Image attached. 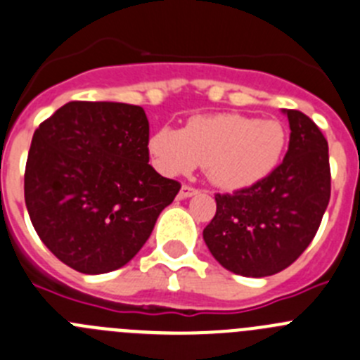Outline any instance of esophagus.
I'll return each mask as SVG.
<instances>
[{"label": "esophagus", "instance_id": "34e87169", "mask_svg": "<svg viewBox=\"0 0 360 360\" xmlns=\"http://www.w3.org/2000/svg\"><path fill=\"white\" fill-rule=\"evenodd\" d=\"M197 193H199V190H197V188L190 186V184H183V188H181V191H179V197L181 199H188V197H193V195H197Z\"/></svg>", "mask_w": 360, "mask_h": 360}]
</instances>
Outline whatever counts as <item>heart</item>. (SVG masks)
<instances>
[{"mask_svg": "<svg viewBox=\"0 0 360 360\" xmlns=\"http://www.w3.org/2000/svg\"><path fill=\"white\" fill-rule=\"evenodd\" d=\"M286 143L278 120L214 113L191 117L183 129L160 127L150 136L149 150L170 176L204 165L211 183L234 191L266 179L281 163Z\"/></svg>", "mask_w": 360, "mask_h": 360, "instance_id": "1", "label": "heart"}]
</instances>
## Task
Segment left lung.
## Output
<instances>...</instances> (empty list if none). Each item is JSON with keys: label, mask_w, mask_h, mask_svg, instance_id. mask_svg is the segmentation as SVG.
Listing matches in <instances>:
<instances>
[{"label": "left lung", "mask_w": 360, "mask_h": 360, "mask_svg": "<svg viewBox=\"0 0 360 360\" xmlns=\"http://www.w3.org/2000/svg\"><path fill=\"white\" fill-rule=\"evenodd\" d=\"M282 112L291 129L284 161L254 186L217 193V213L202 233L214 259L243 277H268L295 263L330 200L323 133L298 110Z\"/></svg>", "instance_id": "obj_1"}]
</instances>
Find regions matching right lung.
I'll list each match as a JSON object with an SVG mask.
<instances>
[{"instance_id": "1", "label": "right lung", "mask_w": 360, "mask_h": 360, "mask_svg": "<svg viewBox=\"0 0 360 360\" xmlns=\"http://www.w3.org/2000/svg\"><path fill=\"white\" fill-rule=\"evenodd\" d=\"M140 106L72 101L35 131L25 200L42 243L89 275L129 263L181 184L149 165Z\"/></svg>"}]
</instances>
